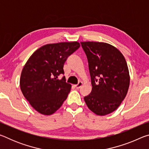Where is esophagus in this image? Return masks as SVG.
<instances>
[{"mask_svg":"<svg viewBox=\"0 0 149 149\" xmlns=\"http://www.w3.org/2000/svg\"><path fill=\"white\" fill-rule=\"evenodd\" d=\"M82 84H83V83L81 82V81H79V83H78V84H77V85H75L74 86H75V87L76 88V89H79V88L81 87V85H82Z\"/></svg>","mask_w":149,"mask_h":149,"instance_id":"34e87169","label":"esophagus"}]
</instances>
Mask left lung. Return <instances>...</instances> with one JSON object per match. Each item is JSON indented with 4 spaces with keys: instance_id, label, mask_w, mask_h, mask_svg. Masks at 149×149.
<instances>
[{
    "instance_id": "8db88e82",
    "label": "left lung",
    "mask_w": 149,
    "mask_h": 149,
    "mask_svg": "<svg viewBox=\"0 0 149 149\" xmlns=\"http://www.w3.org/2000/svg\"><path fill=\"white\" fill-rule=\"evenodd\" d=\"M87 56L92 91L84 97L89 109L99 116L114 112L125 99L130 85L127 62L119 50L110 44L81 42Z\"/></svg>"
}]
</instances>
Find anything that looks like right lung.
Returning <instances> with one entry per match:
<instances>
[{"instance_id":"right-lung-1","label":"right lung","mask_w":149,"mask_h":149,"mask_svg":"<svg viewBox=\"0 0 149 149\" xmlns=\"http://www.w3.org/2000/svg\"><path fill=\"white\" fill-rule=\"evenodd\" d=\"M80 47L78 42L47 44L39 48L25 64L20 77V88L25 98L37 112L54 113L62 105L71 89L65 82L64 62Z\"/></svg>"}]
</instances>
